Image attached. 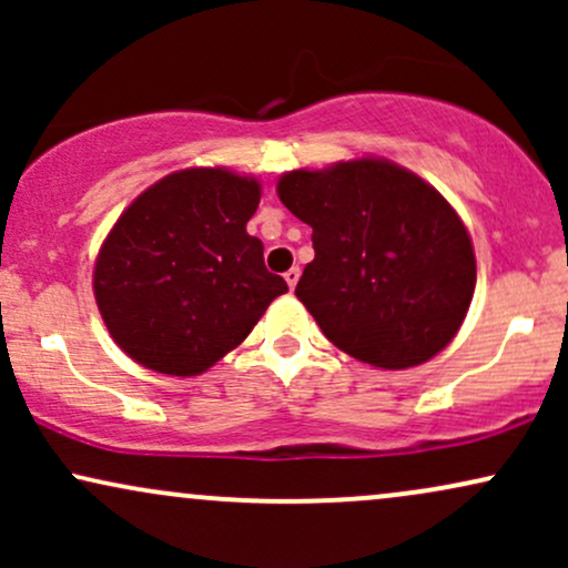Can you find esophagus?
<instances>
[{"instance_id": "obj_1", "label": "esophagus", "mask_w": 568, "mask_h": 568, "mask_svg": "<svg viewBox=\"0 0 568 568\" xmlns=\"http://www.w3.org/2000/svg\"><path fill=\"white\" fill-rule=\"evenodd\" d=\"M298 275H302V272H298V266H291V270L288 272H285V283H288V288L293 291V288H296V283H298Z\"/></svg>"}]
</instances>
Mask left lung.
Returning a JSON list of instances; mask_svg holds the SVG:
<instances>
[{
    "label": "left lung",
    "instance_id": "8db88e82",
    "mask_svg": "<svg viewBox=\"0 0 568 568\" xmlns=\"http://www.w3.org/2000/svg\"><path fill=\"white\" fill-rule=\"evenodd\" d=\"M283 205L312 226L296 296L328 342L368 366H419L452 342L475 291L470 234L419 175L384 160L293 171Z\"/></svg>",
    "mask_w": 568,
    "mask_h": 568
}]
</instances>
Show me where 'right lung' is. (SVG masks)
Returning a JSON list of instances; mask_svg holds the SVG:
<instances>
[{"label":"right lung","instance_id":"right-lung-1","mask_svg":"<svg viewBox=\"0 0 568 568\" xmlns=\"http://www.w3.org/2000/svg\"><path fill=\"white\" fill-rule=\"evenodd\" d=\"M262 186L221 168H189L122 213L95 262L109 334L141 366L202 374L251 334L285 280L245 232Z\"/></svg>","mask_w":568,"mask_h":568}]
</instances>
